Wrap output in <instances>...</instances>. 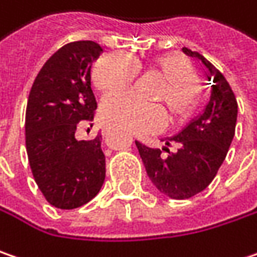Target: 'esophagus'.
I'll use <instances>...</instances> for the list:
<instances>
[{"label":"esophagus","instance_id":"1","mask_svg":"<svg viewBox=\"0 0 257 257\" xmlns=\"http://www.w3.org/2000/svg\"><path fill=\"white\" fill-rule=\"evenodd\" d=\"M111 132V127L109 125H102V135H108Z\"/></svg>","mask_w":257,"mask_h":257}]
</instances>
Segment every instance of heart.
Wrapping results in <instances>:
<instances>
[{"instance_id": "heart-1", "label": "heart", "mask_w": 257, "mask_h": 257, "mask_svg": "<svg viewBox=\"0 0 257 257\" xmlns=\"http://www.w3.org/2000/svg\"><path fill=\"white\" fill-rule=\"evenodd\" d=\"M149 68L165 81L158 101L166 102L176 121H185L201 102L199 72L189 59L179 53H166L150 60ZM139 75L135 59L121 52L109 53L94 66V82L105 92L125 89ZM104 121L122 130L146 135L161 132L166 124V111L162 105H148L128 92L109 94L101 105Z\"/></svg>"}]
</instances>
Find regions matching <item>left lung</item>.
I'll return each mask as SVG.
<instances>
[{
	"instance_id": "8db88e82",
	"label": "left lung",
	"mask_w": 257,
	"mask_h": 257,
	"mask_svg": "<svg viewBox=\"0 0 257 257\" xmlns=\"http://www.w3.org/2000/svg\"><path fill=\"white\" fill-rule=\"evenodd\" d=\"M182 50L198 58L210 72L212 85L207 107L182 132L162 140L163 149L136 142L152 184L173 199L191 198L211 184L227 156L237 121V101L224 75L198 52ZM172 144L177 146L175 152L169 150Z\"/></svg>"
}]
</instances>
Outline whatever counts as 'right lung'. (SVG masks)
Segmentation results:
<instances>
[{"label":"right lung","mask_w":257,"mask_h":257,"mask_svg":"<svg viewBox=\"0 0 257 257\" xmlns=\"http://www.w3.org/2000/svg\"><path fill=\"white\" fill-rule=\"evenodd\" d=\"M102 47L91 40L60 47L37 73L26 109V149L34 181L49 204L73 210L89 202L105 179L102 136L76 140L94 120L92 62Z\"/></svg>","instance_id":"1"}]
</instances>
